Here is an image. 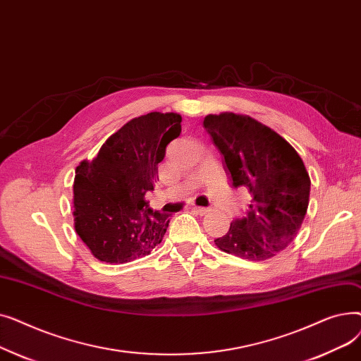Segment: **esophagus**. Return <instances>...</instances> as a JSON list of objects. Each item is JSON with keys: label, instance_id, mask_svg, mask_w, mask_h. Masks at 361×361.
<instances>
[{"label": "esophagus", "instance_id": "34e87169", "mask_svg": "<svg viewBox=\"0 0 361 361\" xmlns=\"http://www.w3.org/2000/svg\"><path fill=\"white\" fill-rule=\"evenodd\" d=\"M193 212H196L197 215H206V214H209V212H211V209H209V207L193 206Z\"/></svg>", "mask_w": 361, "mask_h": 361}]
</instances>
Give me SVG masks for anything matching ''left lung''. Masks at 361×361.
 Segmentation results:
<instances>
[{"mask_svg": "<svg viewBox=\"0 0 361 361\" xmlns=\"http://www.w3.org/2000/svg\"><path fill=\"white\" fill-rule=\"evenodd\" d=\"M203 126L224 155L233 185L245 187L253 197L247 215L215 240L216 247L250 262L275 257L294 241L307 212L305 162L275 130L250 116L209 114Z\"/></svg>", "mask_w": 361, "mask_h": 361, "instance_id": "8db88e82", "label": "left lung"}]
</instances>
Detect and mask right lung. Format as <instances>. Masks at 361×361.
<instances>
[{"instance_id": "obj_1", "label": "right lung", "mask_w": 361, "mask_h": 361, "mask_svg": "<svg viewBox=\"0 0 361 361\" xmlns=\"http://www.w3.org/2000/svg\"><path fill=\"white\" fill-rule=\"evenodd\" d=\"M181 120L177 112L157 111L133 118L75 168L74 230L98 260H136L162 241L169 215L152 211L145 195L154 190L158 164L180 136Z\"/></svg>"}]
</instances>
